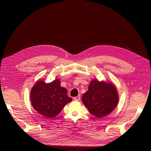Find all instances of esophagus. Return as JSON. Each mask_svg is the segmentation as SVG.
I'll return each instance as SVG.
<instances>
[{
	"label": "esophagus",
	"mask_w": 151,
	"mask_h": 151,
	"mask_svg": "<svg viewBox=\"0 0 151 151\" xmlns=\"http://www.w3.org/2000/svg\"><path fill=\"white\" fill-rule=\"evenodd\" d=\"M73 100H74L75 101H79V100H80V96H77V97H74V98H73Z\"/></svg>",
	"instance_id": "1"
}]
</instances>
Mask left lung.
<instances>
[{
  "mask_svg": "<svg viewBox=\"0 0 151 151\" xmlns=\"http://www.w3.org/2000/svg\"><path fill=\"white\" fill-rule=\"evenodd\" d=\"M82 101L91 114L101 118L108 115L116 107L119 101L117 89L111 83L93 80Z\"/></svg>",
  "mask_w": 151,
  "mask_h": 151,
  "instance_id": "1",
  "label": "left lung"
}]
</instances>
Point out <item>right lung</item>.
<instances>
[{
  "label": "right lung",
  "mask_w": 151,
  "mask_h": 151,
  "mask_svg": "<svg viewBox=\"0 0 151 151\" xmlns=\"http://www.w3.org/2000/svg\"><path fill=\"white\" fill-rule=\"evenodd\" d=\"M67 93V89L62 88L58 79L50 83L40 80L32 88L30 97L32 105L37 111L51 119L57 116L72 100Z\"/></svg>",
  "instance_id": "obj_1"
}]
</instances>
